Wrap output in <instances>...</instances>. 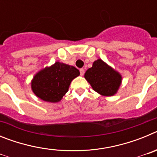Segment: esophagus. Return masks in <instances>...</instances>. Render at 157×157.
Returning <instances> with one entry per match:
<instances>
[{"label":"esophagus","instance_id":"esophagus-1","mask_svg":"<svg viewBox=\"0 0 157 157\" xmlns=\"http://www.w3.org/2000/svg\"><path fill=\"white\" fill-rule=\"evenodd\" d=\"M79 71H80V75H81L82 76L83 75H84V73H85V70H84V68H81L79 70Z\"/></svg>","mask_w":157,"mask_h":157}]
</instances>
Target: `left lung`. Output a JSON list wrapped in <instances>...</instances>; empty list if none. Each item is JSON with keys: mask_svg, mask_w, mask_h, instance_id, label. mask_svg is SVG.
Masks as SVG:
<instances>
[{"mask_svg": "<svg viewBox=\"0 0 157 157\" xmlns=\"http://www.w3.org/2000/svg\"><path fill=\"white\" fill-rule=\"evenodd\" d=\"M84 77L94 91L105 97L115 95L122 82L121 75L101 59L94 62Z\"/></svg>", "mask_w": 157, "mask_h": 157, "instance_id": "1", "label": "left lung"}]
</instances>
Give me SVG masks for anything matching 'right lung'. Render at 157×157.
Instances as JSON below:
<instances>
[{
  "label": "right lung",
  "mask_w": 157,
  "mask_h": 157,
  "mask_svg": "<svg viewBox=\"0 0 157 157\" xmlns=\"http://www.w3.org/2000/svg\"><path fill=\"white\" fill-rule=\"evenodd\" d=\"M75 67L56 62L38 71L31 81V89L37 98L56 103L63 98L74 78L79 75Z\"/></svg>",
  "instance_id": "add662e5"
}]
</instances>
